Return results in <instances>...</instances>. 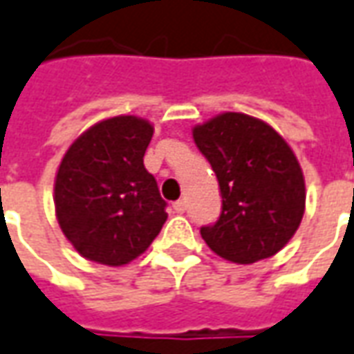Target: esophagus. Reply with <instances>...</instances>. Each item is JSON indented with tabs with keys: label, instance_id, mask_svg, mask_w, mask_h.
Segmentation results:
<instances>
[{
	"label": "esophagus",
	"instance_id": "1",
	"mask_svg": "<svg viewBox=\"0 0 354 354\" xmlns=\"http://www.w3.org/2000/svg\"><path fill=\"white\" fill-rule=\"evenodd\" d=\"M173 209H175V212H177V214H183V212H185V209H187V204H185V201H175L173 202Z\"/></svg>",
	"mask_w": 354,
	"mask_h": 354
}]
</instances>
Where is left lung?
Listing matches in <instances>:
<instances>
[{
	"label": "left lung",
	"instance_id": "left-lung-1",
	"mask_svg": "<svg viewBox=\"0 0 354 354\" xmlns=\"http://www.w3.org/2000/svg\"><path fill=\"white\" fill-rule=\"evenodd\" d=\"M192 136L221 192L218 221L201 227L206 245L235 264L279 252L301 225L306 201L293 150L264 121L231 111L194 127Z\"/></svg>",
	"mask_w": 354,
	"mask_h": 354
}]
</instances>
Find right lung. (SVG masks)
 <instances>
[{
  "label": "right lung",
  "mask_w": 354,
  "mask_h": 354,
  "mask_svg": "<svg viewBox=\"0 0 354 354\" xmlns=\"http://www.w3.org/2000/svg\"><path fill=\"white\" fill-rule=\"evenodd\" d=\"M153 127L119 115L90 127L71 145L55 177V216L77 252L107 266L140 256L167 219V202L146 171Z\"/></svg>",
  "instance_id": "right-lung-1"
}]
</instances>
